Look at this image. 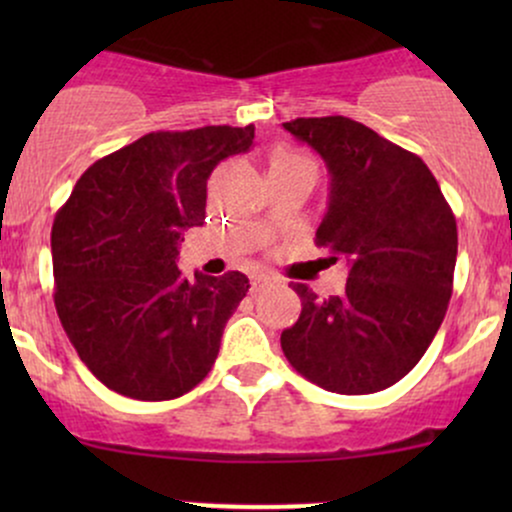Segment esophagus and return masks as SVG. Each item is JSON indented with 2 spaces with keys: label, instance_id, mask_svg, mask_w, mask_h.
<instances>
[{
  "label": "esophagus",
  "instance_id": "34e87169",
  "mask_svg": "<svg viewBox=\"0 0 512 512\" xmlns=\"http://www.w3.org/2000/svg\"><path fill=\"white\" fill-rule=\"evenodd\" d=\"M267 284H272V276L262 274V272L260 274H252V279H250V289L252 291H262Z\"/></svg>",
  "mask_w": 512,
  "mask_h": 512
}]
</instances>
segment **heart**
I'll return each instance as SVG.
<instances>
[{
	"label": "heart",
	"mask_w": 512,
	"mask_h": 512,
	"mask_svg": "<svg viewBox=\"0 0 512 512\" xmlns=\"http://www.w3.org/2000/svg\"><path fill=\"white\" fill-rule=\"evenodd\" d=\"M272 173H286V170H310L317 175V161L301 149H291V146H279L272 151L269 158Z\"/></svg>",
	"instance_id": "1"
}]
</instances>
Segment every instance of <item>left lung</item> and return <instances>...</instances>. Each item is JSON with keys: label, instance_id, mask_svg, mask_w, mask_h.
<instances>
[{"label": "left lung", "instance_id": "8db88e82", "mask_svg": "<svg viewBox=\"0 0 512 512\" xmlns=\"http://www.w3.org/2000/svg\"><path fill=\"white\" fill-rule=\"evenodd\" d=\"M330 170V207L317 248L349 262L342 296L305 284L301 317L281 349L303 378L337 392L370 395L399 383L436 337L452 293L457 223L419 156L351 117L284 122Z\"/></svg>", "mask_w": 512, "mask_h": 512}]
</instances>
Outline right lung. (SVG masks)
Masks as SVG:
<instances>
[{"instance_id":"obj_1","label":"right lung","mask_w":512,"mask_h":512,"mask_svg":"<svg viewBox=\"0 0 512 512\" xmlns=\"http://www.w3.org/2000/svg\"><path fill=\"white\" fill-rule=\"evenodd\" d=\"M255 127L151 132L81 175L52 223L60 322L86 368L120 395L163 402L207 378L248 276L195 274L175 257L204 223L207 180Z\"/></svg>"}]
</instances>
